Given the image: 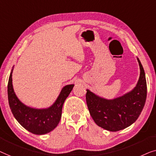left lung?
<instances>
[{
  "label": "left lung",
  "instance_id": "left-lung-1",
  "mask_svg": "<svg viewBox=\"0 0 156 156\" xmlns=\"http://www.w3.org/2000/svg\"><path fill=\"white\" fill-rule=\"evenodd\" d=\"M140 76L134 88L120 97L107 100L87 89L86 102L95 124L109 131L122 130L131 126L143 110L147 95L146 75L141 61Z\"/></svg>",
  "mask_w": 156,
  "mask_h": 156
}]
</instances>
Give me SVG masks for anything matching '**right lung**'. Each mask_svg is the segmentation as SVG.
<instances>
[{
	"label": "right lung",
	"instance_id": "obj_1",
	"mask_svg": "<svg viewBox=\"0 0 156 156\" xmlns=\"http://www.w3.org/2000/svg\"><path fill=\"white\" fill-rule=\"evenodd\" d=\"M12 71L13 69L8 80V97L10 108L15 119L26 130L34 134L43 135L49 133L60 122L63 105L73 90L74 84L63 87L51 106L44 109L33 108L23 104L15 95L12 86Z\"/></svg>",
	"mask_w": 156,
	"mask_h": 156
}]
</instances>
